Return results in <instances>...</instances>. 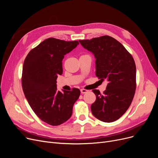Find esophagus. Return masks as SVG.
<instances>
[{
  "label": "esophagus",
  "instance_id": "obj_1",
  "mask_svg": "<svg viewBox=\"0 0 158 158\" xmlns=\"http://www.w3.org/2000/svg\"><path fill=\"white\" fill-rule=\"evenodd\" d=\"M80 92H81V94H85V93L88 92V90L84 89H81Z\"/></svg>",
  "mask_w": 158,
  "mask_h": 158
}]
</instances>
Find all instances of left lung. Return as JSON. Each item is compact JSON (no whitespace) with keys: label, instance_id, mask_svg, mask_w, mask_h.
I'll return each mask as SVG.
<instances>
[{"label":"left lung","instance_id":"1","mask_svg":"<svg viewBox=\"0 0 158 158\" xmlns=\"http://www.w3.org/2000/svg\"><path fill=\"white\" fill-rule=\"evenodd\" d=\"M79 42L94 55L95 75L108 82L103 94L93 89L96 95L91 106L93 115L103 122L115 121L127 111L135 95V60L125 47L112 37L104 35Z\"/></svg>","mask_w":158,"mask_h":158}]
</instances>
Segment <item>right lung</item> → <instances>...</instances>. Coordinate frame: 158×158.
<instances>
[{
  "instance_id": "right-lung-1",
  "label": "right lung",
  "mask_w": 158,
  "mask_h": 158,
  "mask_svg": "<svg viewBox=\"0 0 158 158\" xmlns=\"http://www.w3.org/2000/svg\"><path fill=\"white\" fill-rule=\"evenodd\" d=\"M79 44L48 38L33 49L23 65L22 88L31 108L44 122L60 125L70 118L80 95L79 89L57 90L56 78L63 74L64 56Z\"/></svg>"
}]
</instances>
